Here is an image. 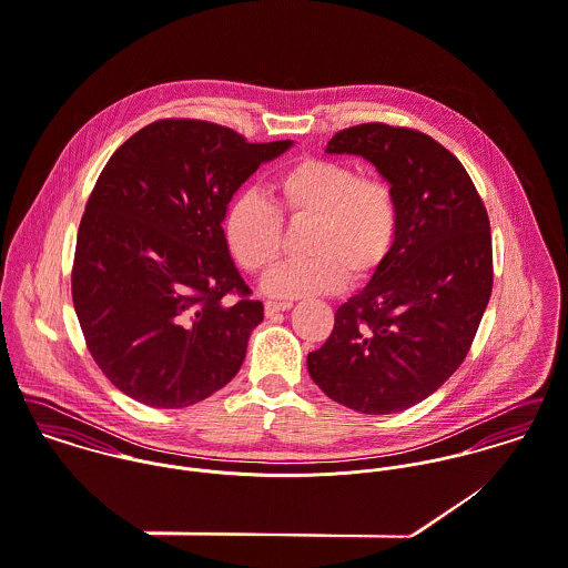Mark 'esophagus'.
<instances>
[{"label": "esophagus", "mask_w": 568, "mask_h": 568, "mask_svg": "<svg viewBox=\"0 0 568 568\" xmlns=\"http://www.w3.org/2000/svg\"><path fill=\"white\" fill-rule=\"evenodd\" d=\"M292 307V303H276V301H267L265 305H263V310H265V315L267 317H272V315L281 314V312H287Z\"/></svg>", "instance_id": "esophagus-1"}]
</instances>
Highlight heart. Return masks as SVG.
Returning a JSON list of instances; mask_svg holds the SVG:
<instances>
[{"label": "heart", "mask_w": 568, "mask_h": 568, "mask_svg": "<svg viewBox=\"0 0 568 568\" xmlns=\"http://www.w3.org/2000/svg\"><path fill=\"white\" fill-rule=\"evenodd\" d=\"M272 204L254 193L237 195L224 213L229 253L248 274H265L283 251V220H310L305 258L274 267L263 287L278 298L328 294L373 278L394 248L400 222L392 183L362 174L353 163L301 156L276 172Z\"/></svg>", "instance_id": "heart-1"}]
</instances>
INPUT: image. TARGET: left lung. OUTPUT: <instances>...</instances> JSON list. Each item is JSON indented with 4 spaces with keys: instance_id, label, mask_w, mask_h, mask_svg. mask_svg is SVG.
<instances>
[{
    "instance_id": "8db88e82",
    "label": "left lung",
    "mask_w": 568,
    "mask_h": 568,
    "mask_svg": "<svg viewBox=\"0 0 568 568\" xmlns=\"http://www.w3.org/2000/svg\"><path fill=\"white\" fill-rule=\"evenodd\" d=\"M326 152L371 161L396 191L400 222L387 261L335 312L307 368L344 407L403 412L434 394L470 351L495 278L488 211L457 156L420 130L344 128Z\"/></svg>"
}]
</instances>
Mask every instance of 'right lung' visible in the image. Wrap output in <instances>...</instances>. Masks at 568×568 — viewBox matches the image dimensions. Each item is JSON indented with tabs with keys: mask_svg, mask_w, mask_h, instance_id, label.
<instances>
[{
	"mask_svg": "<svg viewBox=\"0 0 568 568\" xmlns=\"http://www.w3.org/2000/svg\"><path fill=\"white\" fill-rule=\"evenodd\" d=\"M290 145L172 118L134 132L104 165L78 229L71 298L93 362L130 398L179 409L240 373L263 305L222 220L242 183Z\"/></svg>",
	"mask_w": 568,
	"mask_h": 568,
	"instance_id": "right-lung-1",
	"label": "right lung"
}]
</instances>
